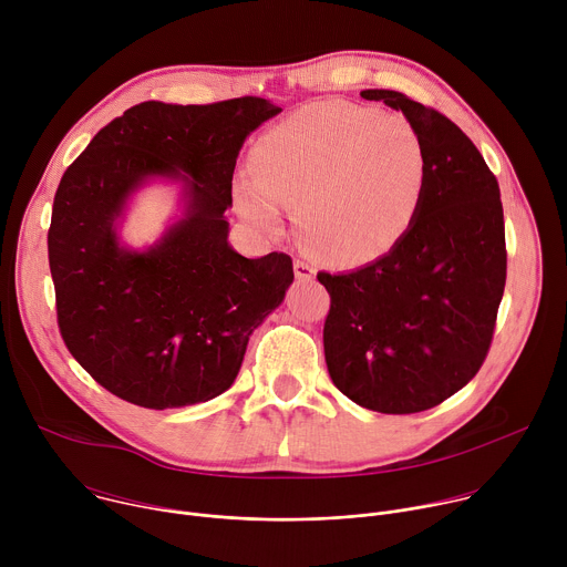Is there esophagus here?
<instances>
[{"mask_svg": "<svg viewBox=\"0 0 567 567\" xmlns=\"http://www.w3.org/2000/svg\"><path fill=\"white\" fill-rule=\"evenodd\" d=\"M293 274H296V280H300V282H309V280L316 278L313 265H309L305 260H296L293 262Z\"/></svg>", "mask_w": 567, "mask_h": 567, "instance_id": "esophagus-1", "label": "esophagus"}]
</instances>
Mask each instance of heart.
<instances>
[{
    "instance_id": "1",
    "label": "heart",
    "mask_w": 567,
    "mask_h": 567,
    "mask_svg": "<svg viewBox=\"0 0 567 567\" xmlns=\"http://www.w3.org/2000/svg\"><path fill=\"white\" fill-rule=\"evenodd\" d=\"M256 177L235 182L251 224L276 230L296 206L302 245L354 267L388 254L415 224L429 188V150L401 114L350 103H311L254 147Z\"/></svg>"
}]
</instances>
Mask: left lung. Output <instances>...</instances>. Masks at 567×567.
<instances>
[{"label":"left lung","instance_id":"obj_1","mask_svg":"<svg viewBox=\"0 0 567 567\" xmlns=\"http://www.w3.org/2000/svg\"><path fill=\"white\" fill-rule=\"evenodd\" d=\"M361 96L420 130L429 188L388 254L348 274H318L332 298L322 346L348 399L411 415L464 388L489 352L507 278L501 188L471 138L440 112L388 90Z\"/></svg>","mask_w":567,"mask_h":567}]
</instances>
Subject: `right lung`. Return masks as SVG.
Segmentation results:
<instances>
[{
  "label": "right lung",
  "instance_id": "obj_1",
  "mask_svg": "<svg viewBox=\"0 0 567 567\" xmlns=\"http://www.w3.org/2000/svg\"><path fill=\"white\" fill-rule=\"evenodd\" d=\"M280 112L254 96L145 101L105 125L62 175L47 239L58 326L73 359L112 394L152 411L219 396L285 300L291 258L237 254L226 217L241 145ZM152 183L179 185L181 210L136 250L120 228Z\"/></svg>",
  "mask_w": 567,
  "mask_h": 567
}]
</instances>
